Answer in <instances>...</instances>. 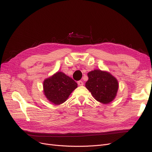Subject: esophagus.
<instances>
[{"instance_id": "34e87169", "label": "esophagus", "mask_w": 152, "mask_h": 152, "mask_svg": "<svg viewBox=\"0 0 152 152\" xmlns=\"http://www.w3.org/2000/svg\"><path fill=\"white\" fill-rule=\"evenodd\" d=\"M77 84H78V85H79V86H83L84 85V82H82V81L79 80V81L77 82Z\"/></svg>"}]
</instances>
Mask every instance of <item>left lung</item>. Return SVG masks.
<instances>
[{
  "mask_svg": "<svg viewBox=\"0 0 152 152\" xmlns=\"http://www.w3.org/2000/svg\"><path fill=\"white\" fill-rule=\"evenodd\" d=\"M86 87L98 102L108 104L115 98L118 89L117 79L107 71L94 70L87 73Z\"/></svg>",
  "mask_w": 152,
  "mask_h": 152,
  "instance_id": "1",
  "label": "left lung"
}]
</instances>
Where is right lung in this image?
Returning <instances> with one entry per match:
<instances>
[{
    "label": "right lung",
    "instance_id": "obj_1",
    "mask_svg": "<svg viewBox=\"0 0 152 152\" xmlns=\"http://www.w3.org/2000/svg\"><path fill=\"white\" fill-rule=\"evenodd\" d=\"M77 87L76 82L61 72H57L43 82V91L45 98L56 105L65 102Z\"/></svg>",
    "mask_w": 152,
    "mask_h": 152
}]
</instances>
